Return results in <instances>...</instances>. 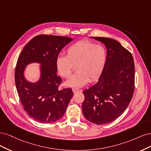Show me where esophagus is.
Returning a JSON list of instances; mask_svg holds the SVG:
<instances>
[{"label":"esophagus","instance_id":"34e87169","mask_svg":"<svg viewBox=\"0 0 151 151\" xmlns=\"http://www.w3.org/2000/svg\"><path fill=\"white\" fill-rule=\"evenodd\" d=\"M72 90H73V91L74 93H77V92H80V91H81V90L76 89V88H73Z\"/></svg>","mask_w":151,"mask_h":151}]
</instances>
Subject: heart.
<instances>
[{
	"instance_id": "heart-1",
	"label": "heart",
	"mask_w": 151,
	"mask_h": 151,
	"mask_svg": "<svg viewBox=\"0 0 151 151\" xmlns=\"http://www.w3.org/2000/svg\"><path fill=\"white\" fill-rule=\"evenodd\" d=\"M107 61V52L104 46L88 40L71 45L66 56H58L56 69L64 78H69L76 68V73L66 82L68 86L79 88L88 82L98 80L103 73Z\"/></svg>"
}]
</instances>
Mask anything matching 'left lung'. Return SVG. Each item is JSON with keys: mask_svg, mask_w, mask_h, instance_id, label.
Returning a JSON list of instances; mask_svg holds the SVG:
<instances>
[{"mask_svg": "<svg viewBox=\"0 0 151 151\" xmlns=\"http://www.w3.org/2000/svg\"><path fill=\"white\" fill-rule=\"evenodd\" d=\"M93 38L105 45L107 61L99 81L83 92L82 111L91 122L104 125L119 118L128 106L134 91L135 66L132 54L118 41Z\"/></svg>", "mask_w": 151, "mask_h": 151, "instance_id": "1", "label": "left lung"}]
</instances>
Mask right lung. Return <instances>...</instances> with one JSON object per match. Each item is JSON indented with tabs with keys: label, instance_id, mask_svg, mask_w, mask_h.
Here are the masks:
<instances>
[{
	"label": "right lung",
	"instance_id": "right-lung-1",
	"mask_svg": "<svg viewBox=\"0 0 151 151\" xmlns=\"http://www.w3.org/2000/svg\"><path fill=\"white\" fill-rule=\"evenodd\" d=\"M73 40L68 37L40 35L24 46L17 61L15 83L24 110L38 122H55L64 115L73 92L59 89L62 79L56 74V60L60 52ZM42 64L41 78L31 84L24 78V68L29 63Z\"/></svg>",
	"mask_w": 151,
	"mask_h": 151
}]
</instances>
